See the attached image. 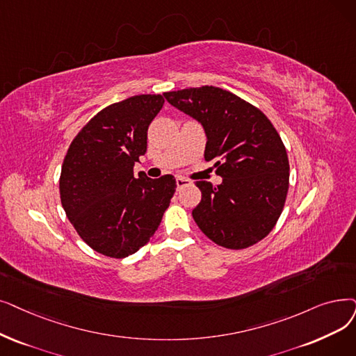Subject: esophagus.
<instances>
[{"mask_svg":"<svg viewBox=\"0 0 356 356\" xmlns=\"http://www.w3.org/2000/svg\"><path fill=\"white\" fill-rule=\"evenodd\" d=\"M176 184H177V189H181L184 186H189V184H192V180L184 179V177H177Z\"/></svg>","mask_w":356,"mask_h":356,"instance_id":"34e87169","label":"esophagus"}]
</instances>
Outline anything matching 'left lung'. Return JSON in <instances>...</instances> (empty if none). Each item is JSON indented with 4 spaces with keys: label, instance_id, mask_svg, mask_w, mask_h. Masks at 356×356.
Instances as JSON below:
<instances>
[{
    "label": "left lung",
    "instance_id": "obj_1",
    "mask_svg": "<svg viewBox=\"0 0 356 356\" xmlns=\"http://www.w3.org/2000/svg\"><path fill=\"white\" fill-rule=\"evenodd\" d=\"M207 134L205 160L222 183L197 180L202 192L192 211L202 233L225 249L240 250L265 238L285 205L289 163L280 134L266 115L227 90L202 86L164 92Z\"/></svg>",
    "mask_w": 356,
    "mask_h": 356
}]
</instances>
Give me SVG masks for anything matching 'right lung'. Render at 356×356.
<instances>
[{
    "instance_id": "obj_1",
    "label": "right lung",
    "mask_w": 356,
    "mask_h": 356,
    "mask_svg": "<svg viewBox=\"0 0 356 356\" xmlns=\"http://www.w3.org/2000/svg\"><path fill=\"white\" fill-rule=\"evenodd\" d=\"M161 95L132 96L104 107L72 140L59 177L60 204L92 250L122 259L144 247L176 192L172 175L134 176L147 151Z\"/></svg>"
}]
</instances>
